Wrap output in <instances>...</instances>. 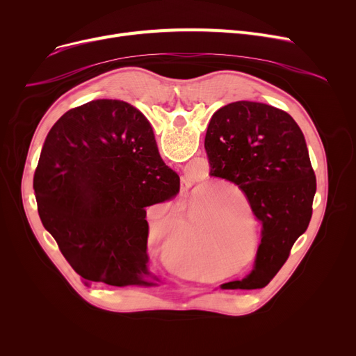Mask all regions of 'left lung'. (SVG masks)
<instances>
[{"mask_svg": "<svg viewBox=\"0 0 356 356\" xmlns=\"http://www.w3.org/2000/svg\"><path fill=\"white\" fill-rule=\"evenodd\" d=\"M211 176L235 183L261 225L255 266L222 289H263L312 218L316 176L300 127L287 112L239 101L218 109L204 137Z\"/></svg>", "mask_w": 356, "mask_h": 356, "instance_id": "8db88e82", "label": "left lung"}]
</instances>
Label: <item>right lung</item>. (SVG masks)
Here are the masks:
<instances>
[{"label": "right lung", "mask_w": 356, "mask_h": 356, "mask_svg": "<svg viewBox=\"0 0 356 356\" xmlns=\"http://www.w3.org/2000/svg\"><path fill=\"white\" fill-rule=\"evenodd\" d=\"M179 191L148 120L118 99L90 101L62 115L34 173L43 227L85 284L153 286L145 280V209Z\"/></svg>", "instance_id": "right-lung-1"}]
</instances>
